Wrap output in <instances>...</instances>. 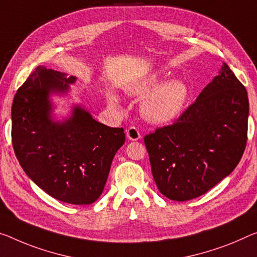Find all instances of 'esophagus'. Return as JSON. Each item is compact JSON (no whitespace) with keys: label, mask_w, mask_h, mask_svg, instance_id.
<instances>
[{"label":"esophagus","mask_w":257,"mask_h":257,"mask_svg":"<svg viewBox=\"0 0 257 257\" xmlns=\"http://www.w3.org/2000/svg\"><path fill=\"white\" fill-rule=\"evenodd\" d=\"M126 137H127V139L131 141H137L141 138L139 130H138L137 127H134V126H131V127H128L127 130H126Z\"/></svg>","instance_id":"34e87169"}]
</instances>
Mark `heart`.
I'll return each instance as SVG.
<instances>
[{"mask_svg":"<svg viewBox=\"0 0 257 257\" xmlns=\"http://www.w3.org/2000/svg\"><path fill=\"white\" fill-rule=\"evenodd\" d=\"M162 81L160 73H151L126 86L125 92L133 97H144L140 111L142 117L149 123L164 124L179 115L188 96L187 86L180 80ZM109 103L119 105V98L115 94L108 95Z\"/></svg>","mask_w":257,"mask_h":257,"instance_id":"1","label":"heart"}]
</instances>
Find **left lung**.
Returning <instances> with one entry per match:
<instances>
[{"mask_svg": "<svg viewBox=\"0 0 257 257\" xmlns=\"http://www.w3.org/2000/svg\"><path fill=\"white\" fill-rule=\"evenodd\" d=\"M247 90L226 63L176 123L145 137L154 180L170 200L207 193L233 171L247 142Z\"/></svg>", "mask_w": 257, "mask_h": 257, "instance_id": "8db88e82", "label": "left lung"}]
</instances>
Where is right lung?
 Returning a JSON list of instances; mask_svg holds the SVG:
<instances>
[{"mask_svg":"<svg viewBox=\"0 0 257 257\" xmlns=\"http://www.w3.org/2000/svg\"><path fill=\"white\" fill-rule=\"evenodd\" d=\"M76 80L38 66L15 95L11 137L19 164L34 184L62 202L90 204L103 192L125 133L98 123L81 104H73L68 117L55 118L51 96H66Z\"/></svg>","mask_w":257,"mask_h":257,"instance_id":"right-lung-1","label":"right lung"}]
</instances>
